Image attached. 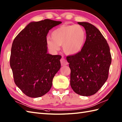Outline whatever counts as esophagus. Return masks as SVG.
Instances as JSON below:
<instances>
[{
    "instance_id": "obj_1",
    "label": "esophagus",
    "mask_w": 122,
    "mask_h": 122,
    "mask_svg": "<svg viewBox=\"0 0 122 122\" xmlns=\"http://www.w3.org/2000/svg\"><path fill=\"white\" fill-rule=\"evenodd\" d=\"M60 62H61V66H66V65H67V64H68V62H67V61L66 60L62 58H61V60H60Z\"/></svg>"
}]
</instances>
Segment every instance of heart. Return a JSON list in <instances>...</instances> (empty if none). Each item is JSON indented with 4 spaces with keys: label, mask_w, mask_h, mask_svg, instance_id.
I'll return each mask as SVG.
<instances>
[{
    "label": "heart",
    "mask_w": 122,
    "mask_h": 122,
    "mask_svg": "<svg viewBox=\"0 0 122 122\" xmlns=\"http://www.w3.org/2000/svg\"><path fill=\"white\" fill-rule=\"evenodd\" d=\"M51 38L46 41L49 49L53 52L58 51L62 45L64 52L74 55L81 51L86 41V32L80 25H63L54 30Z\"/></svg>",
    "instance_id": "b5f03b06"
}]
</instances>
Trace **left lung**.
<instances>
[{
	"mask_svg": "<svg viewBox=\"0 0 122 122\" xmlns=\"http://www.w3.org/2000/svg\"><path fill=\"white\" fill-rule=\"evenodd\" d=\"M77 24L86 31V41L81 51L66 60L71 69L72 89L87 97L95 94L107 81L112 58L109 46L97 28L86 22Z\"/></svg>",
	"mask_w": 122,
	"mask_h": 122,
	"instance_id": "left-lung-1",
	"label": "left lung"
}]
</instances>
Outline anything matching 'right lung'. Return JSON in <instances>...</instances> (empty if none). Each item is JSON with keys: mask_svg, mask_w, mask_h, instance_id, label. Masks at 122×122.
<instances>
[{"mask_svg": "<svg viewBox=\"0 0 122 122\" xmlns=\"http://www.w3.org/2000/svg\"><path fill=\"white\" fill-rule=\"evenodd\" d=\"M61 21L45 19L29 23L12 42L10 65L17 86L27 96L39 97L49 91L61 68V56L47 53L46 36Z\"/></svg>", "mask_w": 122, "mask_h": 122, "instance_id": "obj_1", "label": "right lung"}]
</instances>
